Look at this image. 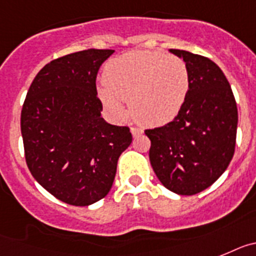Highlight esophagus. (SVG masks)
Wrapping results in <instances>:
<instances>
[{
  "instance_id": "34e87169",
  "label": "esophagus",
  "mask_w": 256,
  "mask_h": 256,
  "mask_svg": "<svg viewBox=\"0 0 256 256\" xmlns=\"http://www.w3.org/2000/svg\"><path fill=\"white\" fill-rule=\"evenodd\" d=\"M130 131H131V134H132V136H139V135H142L144 132L140 128H134V126L130 128Z\"/></svg>"
}]
</instances>
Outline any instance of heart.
I'll return each mask as SVG.
<instances>
[{
	"label": "heart",
	"mask_w": 256,
	"mask_h": 256,
	"mask_svg": "<svg viewBox=\"0 0 256 256\" xmlns=\"http://www.w3.org/2000/svg\"><path fill=\"white\" fill-rule=\"evenodd\" d=\"M104 84L98 96L114 117L131 114L148 126L168 124L180 112L190 92L186 62L158 51L132 50L110 59L104 68Z\"/></svg>",
	"instance_id": "b5f03b06"
}]
</instances>
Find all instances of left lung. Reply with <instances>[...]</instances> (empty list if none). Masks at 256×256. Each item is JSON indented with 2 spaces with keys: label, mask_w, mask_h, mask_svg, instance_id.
<instances>
[{
  "label": "left lung",
  "mask_w": 256,
  "mask_h": 256,
  "mask_svg": "<svg viewBox=\"0 0 256 256\" xmlns=\"http://www.w3.org/2000/svg\"><path fill=\"white\" fill-rule=\"evenodd\" d=\"M168 51L186 62L190 92L172 121L146 130L150 161L168 190L192 196L216 182L230 165L238 113L230 82L214 62L186 50Z\"/></svg>",
  "instance_id": "8db88e82"
}]
</instances>
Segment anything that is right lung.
<instances>
[{"label":"right lung","mask_w":256,"mask_h":256,"mask_svg":"<svg viewBox=\"0 0 256 256\" xmlns=\"http://www.w3.org/2000/svg\"><path fill=\"white\" fill-rule=\"evenodd\" d=\"M114 50L68 54L33 80L22 110L26 161L37 183L58 200L88 206L108 194L130 128L102 117L96 74Z\"/></svg>","instance_id":"add662e5"}]
</instances>
